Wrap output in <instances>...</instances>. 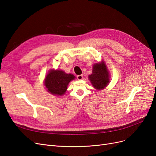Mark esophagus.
<instances>
[{
	"instance_id": "obj_1",
	"label": "esophagus",
	"mask_w": 156,
	"mask_h": 156,
	"mask_svg": "<svg viewBox=\"0 0 156 156\" xmlns=\"http://www.w3.org/2000/svg\"><path fill=\"white\" fill-rule=\"evenodd\" d=\"M77 78L78 80H81L83 78V75H79L77 76Z\"/></svg>"
}]
</instances>
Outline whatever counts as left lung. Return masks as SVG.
<instances>
[{"mask_svg": "<svg viewBox=\"0 0 156 156\" xmlns=\"http://www.w3.org/2000/svg\"><path fill=\"white\" fill-rule=\"evenodd\" d=\"M89 80L93 87L98 90H102L109 83V73L103 62L93 66L92 73L89 75Z\"/></svg>", "mask_w": 156, "mask_h": 156, "instance_id": "obj_1", "label": "left lung"}]
</instances>
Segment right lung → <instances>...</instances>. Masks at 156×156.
<instances>
[{
    "instance_id": "add662e5",
    "label": "right lung",
    "mask_w": 156,
    "mask_h": 156,
    "mask_svg": "<svg viewBox=\"0 0 156 156\" xmlns=\"http://www.w3.org/2000/svg\"><path fill=\"white\" fill-rule=\"evenodd\" d=\"M72 74H67L62 70L49 71L45 79L48 91L53 95L62 96L66 92L69 83L75 79Z\"/></svg>"
}]
</instances>
